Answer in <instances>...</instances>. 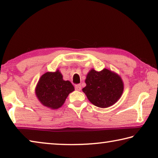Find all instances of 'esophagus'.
<instances>
[{"label":"esophagus","mask_w":158,"mask_h":158,"mask_svg":"<svg viewBox=\"0 0 158 158\" xmlns=\"http://www.w3.org/2000/svg\"><path fill=\"white\" fill-rule=\"evenodd\" d=\"M74 89H75V90H81V85L80 84H77L74 85Z\"/></svg>","instance_id":"34e87169"}]
</instances>
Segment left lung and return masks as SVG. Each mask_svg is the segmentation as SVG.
Instances as JSON below:
<instances>
[{
	"label": "left lung",
	"instance_id": "1",
	"mask_svg": "<svg viewBox=\"0 0 158 158\" xmlns=\"http://www.w3.org/2000/svg\"><path fill=\"white\" fill-rule=\"evenodd\" d=\"M86 86L82 89L93 105L100 108L113 105L123 91V83L118 74L107 69L100 72L91 69L85 79Z\"/></svg>",
	"mask_w": 158,
	"mask_h": 158
}]
</instances>
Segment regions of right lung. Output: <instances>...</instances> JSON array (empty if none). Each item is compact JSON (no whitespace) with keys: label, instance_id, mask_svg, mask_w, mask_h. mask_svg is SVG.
<instances>
[{"label":"right lung","instance_id":"1","mask_svg":"<svg viewBox=\"0 0 158 158\" xmlns=\"http://www.w3.org/2000/svg\"><path fill=\"white\" fill-rule=\"evenodd\" d=\"M74 90L69 81H64L58 70L47 73L40 79L35 93L42 105L53 109H58L65 102L69 93Z\"/></svg>","mask_w":158,"mask_h":158}]
</instances>
